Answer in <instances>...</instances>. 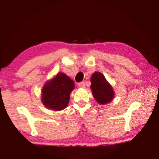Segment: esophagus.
<instances>
[{
	"mask_svg": "<svg viewBox=\"0 0 159 159\" xmlns=\"http://www.w3.org/2000/svg\"><path fill=\"white\" fill-rule=\"evenodd\" d=\"M79 86L81 88H84L85 87V81H82L79 83Z\"/></svg>",
	"mask_w": 159,
	"mask_h": 159,
	"instance_id": "esophagus-1",
	"label": "esophagus"
}]
</instances>
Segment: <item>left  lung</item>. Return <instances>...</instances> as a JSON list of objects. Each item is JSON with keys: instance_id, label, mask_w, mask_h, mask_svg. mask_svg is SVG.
<instances>
[{"instance_id": "left-lung-1", "label": "left lung", "mask_w": 159, "mask_h": 159, "mask_svg": "<svg viewBox=\"0 0 159 159\" xmlns=\"http://www.w3.org/2000/svg\"><path fill=\"white\" fill-rule=\"evenodd\" d=\"M91 90L96 101L99 104H105L111 102L114 91L100 72H95L90 79Z\"/></svg>"}]
</instances>
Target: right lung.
<instances>
[{"mask_svg": "<svg viewBox=\"0 0 159 159\" xmlns=\"http://www.w3.org/2000/svg\"><path fill=\"white\" fill-rule=\"evenodd\" d=\"M74 83L63 73H59L44 85L42 90V102L45 107L60 111L67 107L70 93L74 89Z\"/></svg>", "mask_w": 159, "mask_h": 159, "instance_id": "1", "label": "right lung"}]
</instances>
